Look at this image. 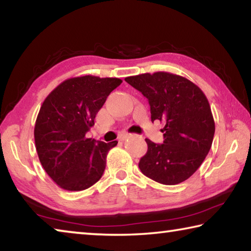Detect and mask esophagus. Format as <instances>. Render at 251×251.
Here are the masks:
<instances>
[{"mask_svg": "<svg viewBox=\"0 0 251 251\" xmlns=\"http://www.w3.org/2000/svg\"><path fill=\"white\" fill-rule=\"evenodd\" d=\"M128 137H129L128 134H123V135L120 136V138H118V139H120L121 142H124V141H126V139L128 138Z\"/></svg>", "mask_w": 251, "mask_h": 251, "instance_id": "34e87169", "label": "esophagus"}]
</instances>
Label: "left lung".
I'll return each mask as SVG.
<instances>
[{
    "label": "left lung",
    "mask_w": 251,
    "mask_h": 251,
    "mask_svg": "<svg viewBox=\"0 0 251 251\" xmlns=\"http://www.w3.org/2000/svg\"><path fill=\"white\" fill-rule=\"evenodd\" d=\"M125 80L148 100L151 122L165 124L163 144L145 139L148 150L139 160V169L163 185L188 179L206 158L214 139L215 122L206 95L189 79L167 72Z\"/></svg>",
    "instance_id": "obj_1"
}]
</instances>
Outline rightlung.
Listing matches in <instances>:
<instances>
[{"label":"right lung","mask_w":251,"mask_h":251,"mask_svg":"<svg viewBox=\"0 0 251 251\" xmlns=\"http://www.w3.org/2000/svg\"><path fill=\"white\" fill-rule=\"evenodd\" d=\"M122 79L85 75L64 80L42 104L34 128L40 161L55 184L70 192L90 188L105 171L112 143L86 138L96 114Z\"/></svg>","instance_id":"add662e5"}]
</instances>
